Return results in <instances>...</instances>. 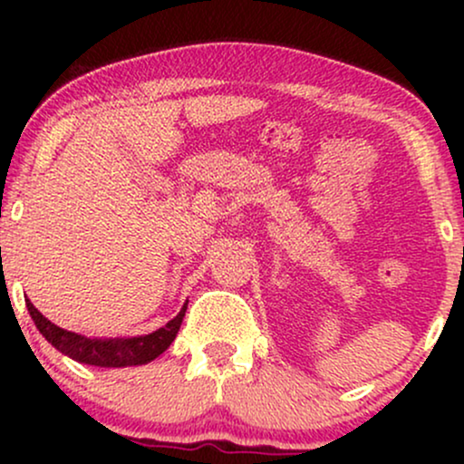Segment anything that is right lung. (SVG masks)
<instances>
[{
    "label": "right lung",
    "instance_id": "obj_1",
    "mask_svg": "<svg viewBox=\"0 0 464 464\" xmlns=\"http://www.w3.org/2000/svg\"><path fill=\"white\" fill-rule=\"evenodd\" d=\"M28 312L34 321L36 329L45 335L47 343L52 347L61 351V353L69 355L72 360L80 362V364H92V366H104V369H120V366H135V364H148V362L159 358L165 349L172 344V340L177 338L180 323H183L185 310L188 305H183V310L179 312V316H174L165 327L157 329L154 334L140 335V338H126V340H92L78 335L67 329L58 327L52 321L36 310L30 301H25Z\"/></svg>",
    "mask_w": 464,
    "mask_h": 464
}]
</instances>
